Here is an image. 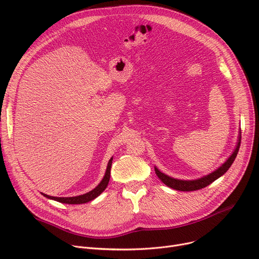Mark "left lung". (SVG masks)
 <instances>
[{"instance_id": "obj_1", "label": "left lung", "mask_w": 259, "mask_h": 259, "mask_svg": "<svg viewBox=\"0 0 259 259\" xmlns=\"http://www.w3.org/2000/svg\"><path fill=\"white\" fill-rule=\"evenodd\" d=\"M240 141H241V137L239 135V141L237 144V147L235 149V151L233 152V154L231 155L228 160L225 162V164L217 169L216 171L212 172L211 174L205 176V178L199 179V180H195V181H180V180H175L172 178H169L168 175L161 173L157 168L155 169V173L157 175V178L164 183L166 186L174 189V190H179V191H195V190H199L205 188L207 186H209L210 184H212L214 181H216L219 178H221L222 175H224L229 168L231 167V165L233 164V161L238 153L239 147H240Z\"/></svg>"}]
</instances>
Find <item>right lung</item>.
<instances>
[{
    "instance_id": "obj_1",
    "label": "right lung",
    "mask_w": 259,
    "mask_h": 259,
    "mask_svg": "<svg viewBox=\"0 0 259 259\" xmlns=\"http://www.w3.org/2000/svg\"><path fill=\"white\" fill-rule=\"evenodd\" d=\"M112 159L113 158L111 157L110 160H109V162H108V166H107V170H106L104 179L102 180L100 185L97 188H94L92 191H90V192H88L86 194H83V195L74 196V197H53V196H49V195H46V194H43V195L45 197H47V198L54 199V200H57L59 202H63V203H70V205H77V203H85V202H88V201L94 199L95 197H98L104 191V190L107 188V186H108L109 180H110V170H111V165H112Z\"/></svg>"
}]
</instances>
